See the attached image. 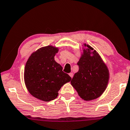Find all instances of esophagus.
Wrapping results in <instances>:
<instances>
[{
  "label": "esophagus",
  "instance_id": "obj_1",
  "mask_svg": "<svg viewBox=\"0 0 130 130\" xmlns=\"http://www.w3.org/2000/svg\"><path fill=\"white\" fill-rule=\"evenodd\" d=\"M69 76H70L71 77V78H72V77H73V73H69Z\"/></svg>",
  "mask_w": 130,
  "mask_h": 130
}]
</instances>
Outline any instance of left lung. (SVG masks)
<instances>
[{
  "instance_id": "left-lung-1",
  "label": "left lung",
  "mask_w": 130,
  "mask_h": 130,
  "mask_svg": "<svg viewBox=\"0 0 130 130\" xmlns=\"http://www.w3.org/2000/svg\"><path fill=\"white\" fill-rule=\"evenodd\" d=\"M83 52L77 64L79 71L75 73L71 84L79 96L86 101L99 97L107 88L109 71L99 54L92 46L84 44Z\"/></svg>"
}]
</instances>
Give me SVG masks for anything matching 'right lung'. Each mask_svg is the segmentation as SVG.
I'll use <instances>...</instances> for the list:
<instances>
[{
	"label": "right lung",
	"instance_id": "1",
	"mask_svg": "<svg viewBox=\"0 0 130 130\" xmlns=\"http://www.w3.org/2000/svg\"><path fill=\"white\" fill-rule=\"evenodd\" d=\"M58 51V47L53 45L43 46L32 53L26 63L25 85L29 93L40 100L55 99L61 87L72 79L54 59Z\"/></svg>",
	"mask_w": 130,
	"mask_h": 130
}]
</instances>
